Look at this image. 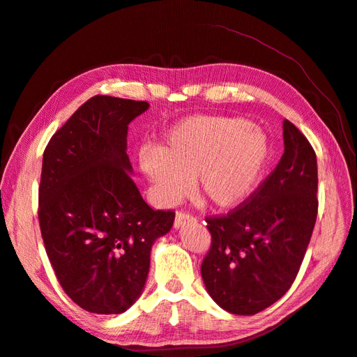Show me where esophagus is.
I'll return each mask as SVG.
<instances>
[{
	"label": "esophagus",
	"instance_id": "34e87169",
	"mask_svg": "<svg viewBox=\"0 0 357 357\" xmlns=\"http://www.w3.org/2000/svg\"><path fill=\"white\" fill-rule=\"evenodd\" d=\"M190 220H193V215L190 214V213H188V211H177V214H176V220H174V226L176 228H180L181 225H185V223H188V222H190Z\"/></svg>",
	"mask_w": 357,
	"mask_h": 357
}]
</instances>
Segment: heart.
<instances>
[{"instance_id":"1","label":"heart","mask_w":357,"mask_h":357,"mask_svg":"<svg viewBox=\"0 0 357 357\" xmlns=\"http://www.w3.org/2000/svg\"><path fill=\"white\" fill-rule=\"evenodd\" d=\"M243 117H190L164 137L160 149L139 152V167L158 198L172 204L195 178L199 195L214 207L231 208L255 189L268 158L264 134Z\"/></svg>"}]
</instances>
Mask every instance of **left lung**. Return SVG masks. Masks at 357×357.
<instances>
[{
	"instance_id": "8db88e82",
	"label": "left lung",
	"mask_w": 357,
	"mask_h": 357,
	"mask_svg": "<svg viewBox=\"0 0 357 357\" xmlns=\"http://www.w3.org/2000/svg\"><path fill=\"white\" fill-rule=\"evenodd\" d=\"M284 153L244 202L205 218L211 245L202 280L218 304L238 316L273 305L294 284L314 229L317 160L307 137L283 122Z\"/></svg>"
}]
</instances>
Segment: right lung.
Returning <instances> with one entry per match:
<instances>
[{"mask_svg":"<svg viewBox=\"0 0 357 357\" xmlns=\"http://www.w3.org/2000/svg\"><path fill=\"white\" fill-rule=\"evenodd\" d=\"M149 102L95 95L43 153L38 222L63 291L95 314H121L142 294L158 236L174 210H153L131 178L129 122Z\"/></svg>","mask_w":357,"mask_h":357,"instance_id":"obj_1","label":"right lung"}]
</instances>
